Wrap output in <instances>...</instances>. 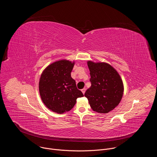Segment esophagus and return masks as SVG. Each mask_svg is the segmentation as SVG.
Instances as JSON below:
<instances>
[{"instance_id": "esophagus-1", "label": "esophagus", "mask_w": 157, "mask_h": 157, "mask_svg": "<svg viewBox=\"0 0 157 157\" xmlns=\"http://www.w3.org/2000/svg\"><path fill=\"white\" fill-rule=\"evenodd\" d=\"M81 91H82V93L84 94V93H85V92H86V88H83L82 89H81Z\"/></svg>"}]
</instances>
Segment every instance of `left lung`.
I'll return each instance as SVG.
<instances>
[{
  "label": "left lung",
  "instance_id": "obj_1",
  "mask_svg": "<svg viewBox=\"0 0 157 157\" xmlns=\"http://www.w3.org/2000/svg\"><path fill=\"white\" fill-rule=\"evenodd\" d=\"M91 86L86 91L91 107L99 113H108L118 105L124 92V86L117 71L105 63L87 61Z\"/></svg>",
  "mask_w": 157,
  "mask_h": 157
}]
</instances>
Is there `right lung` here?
<instances>
[{"instance_id": "1", "label": "right lung", "mask_w": 157, "mask_h": 157, "mask_svg": "<svg viewBox=\"0 0 157 157\" xmlns=\"http://www.w3.org/2000/svg\"><path fill=\"white\" fill-rule=\"evenodd\" d=\"M74 64L68 60H59L47 67L41 75L39 91L41 100L56 113L70 111L77 98L84 96L71 76Z\"/></svg>"}]
</instances>
